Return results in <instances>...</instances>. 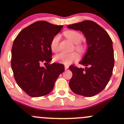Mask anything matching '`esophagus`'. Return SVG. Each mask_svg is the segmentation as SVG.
Returning <instances> with one entry per match:
<instances>
[{"label": "esophagus", "mask_w": 124, "mask_h": 124, "mask_svg": "<svg viewBox=\"0 0 124 124\" xmlns=\"http://www.w3.org/2000/svg\"><path fill=\"white\" fill-rule=\"evenodd\" d=\"M68 68H69V66H68V65H65V70H66V69H68Z\"/></svg>", "instance_id": "1"}]
</instances>
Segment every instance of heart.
I'll list each match as a JSON object with an SVG mask.
<instances>
[{
	"instance_id": "heart-1",
	"label": "heart",
	"mask_w": 124,
	"mask_h": 124,
	"mask_svg": "<svg viewBox=\"0 0 124 124\" xmlns=\"http://www.w3.org/2000/svg\"><path fill=\"white\" fill-rule=\"evenodd\" d=\"M64 35L68 39L73 42L74 44H76V48L79 51H82L83 49V46L79 43L83 39V37L79 32L75 30H68L64 32ZM50 48L51 51L54 52H56L59 50V36L56 35L52 38L50 43ZM79 56L76 52L72 53H65V52H61V53L55 55L54 57V61L61 63L69 65L79 59Z\"/></svg>"
}]
</instances>
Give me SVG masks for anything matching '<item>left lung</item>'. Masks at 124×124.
<instances>
[{
    "instance_id": "1",
    "label": "left lung",
    "mask_w": 124,
    "mask_h": 124,
    "mask_svg": "<svg viewBox=\"0 0 124 124\" xmlns=\"http://www.w3.org/2000/svg\"><path fill=\"white\" fill-rule=\"evenodd\" d=\"M68 28L82 31L87 45L86 53L79 62L86 68L69 67L73 74L69 87L76 94L94 96L106 87L112 76L114 65L112 41L107 31L93 21L68 25Z\"/></svg>"
}]
</instances>
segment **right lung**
Segmentation results:
<instances>
[{
  "label": "right lung",
  "mask_w": 124,
  "mask_h": 124,
  "mask_svg": "<svg viewBox=\"0 0 124 124\" xmlns=\"http://www.w3.org/2000/svg\"><path fill=\"white\" fill-rule=\"evenodd\" d=\"M62 27L38 21L22 30L14 41L12 69L18 86L28 96L38 97L49 94L65 70L63 65L59 63L40 66L52 60L51 41Z\"/></svg>",
  "instance_id": "1"
}]
</instances>
